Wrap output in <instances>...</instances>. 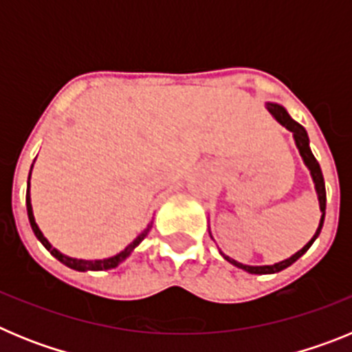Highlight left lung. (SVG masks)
<instances>
[{
  "instance_id": "left-lung-1",
  "label": "left lung",
  "mask_w": 352,
  "mask_h": 352,
  "mask_svg": "<svg viewBox=\"0 0 352 352\" xmlns=\"http://www.w3.org/2000/svg\"><path fill=\"white\" fill-rule=\"evenodd\" d=\"M268 111L273 114V118H275L280 125H284L285 129L291 130L292 133H294V141H296V146L298 149H300V155L303 157V162L307 164V167L310 169V174H312L314 178V183H316V190H317V195H319V204H321V211H322V217H321V222H319V227H317L316 234H314V238L310 239L309 243L305 245L303 248H301L300 252H296L294 256L289 257V259L282 261V263H276V264H272V266H247V264H241V263H236L234 259H229V257H226L229 263H232L234 266H238V268L245 270V272L248 273H256V275H264V273H276V272H282V270H285L287 266H291L292 263H296L298 259H300L301 256H303L305 252L309 250L310 247H312V243L316 241V238L319 236V232H321L322 229V223H324V211H326V188H324V178H322V173H321V167H319V162L316 160V157L312 155V151H310V146H309V135H307V130L303 129V126L298 123V121L292 120L291 116L287 114V111H285L282 105L278 104H268Z\"/></svg>"
}]
</instances>
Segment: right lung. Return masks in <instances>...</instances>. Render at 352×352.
Listing matches in <instances>:
<instances>
[{
    "instance_id": "obj_1",
    "label": "right lung",
    "mask_w": 352,
    "mask_h": 352,
    "mask_svg": "<svg viewBox=\"0 0 352 352\" xmlns=\"http://www.w3.org/2000/svg\"><path fill=\"white\" fill-rule=\"evenodd\" d=\"M30 179V178H28ZM26 210H28V219H30V223H31V229H33V232H35L36 238L40 239V243L43 245V247L47 248L49 252H51L52 256L56 257V259L60 261V263H63L65 266H68V268L72 270H77V272H88V270H91V272H104V270H113L116 268L118 264H121L123 261L126 259V257L132 254V250L135 247H138L139 243H141L142 239L148 236V232L151 231V227H153V222H149L148 227H146L144 231L141 232V234L138 236V238L133 239L132 243L129 245V247L125 248L123 252H120L118 256L114 257H109V259H104V261H82V259H72V257H67L63 256L61 252H58L56 248H52V245L49 243L47 239L43 238L42 231L38 229V226H36L35 222V217H33V210H31V199H30V182H28V192H26Z\"/></svg>"
}]
</instances>
